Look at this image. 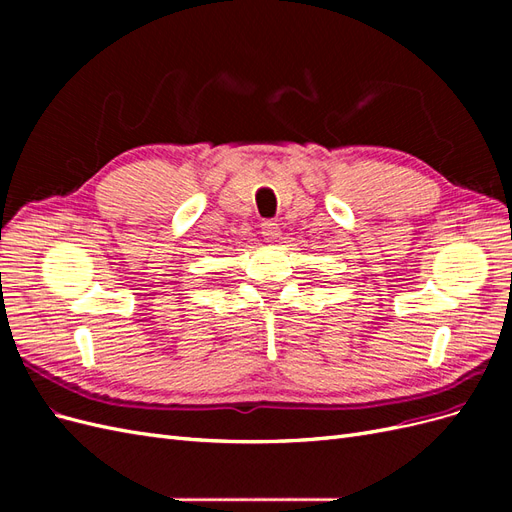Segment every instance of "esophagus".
<instances>
[{"label": "esophagus", "instance_id": "1", "mask_svg": "<svg viewBox=\"0 0 512 512\" xmlns=\"http://www.w3.org/2000/svg\"><path fill=\"white\" fill-rule=\"evenodd\" d=\"M260 230H262V237H265L267 241H275L277 237H280V226H277L273 220L262 222Z\"/></svg>", "mask_w": 512, "mask_h": 512}]
</instances>
